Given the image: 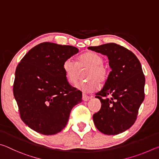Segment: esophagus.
<instances>
[{
	"label": "esophagus",
	"instance_id": "1",
	"mask_svg": "<svg viewBox=\"0 0 159 159\" xmlns=\"http://www.w3.org/2000/svg\"><path fill=\"white\" fill-rule=\"evenodd\" d=\"M82 99H83V101H88V100H89V99H90V97L87 95H86V94H85V93H83Z\"/></svg>",
	"mask_w": 159,
	"mask_h": 159
}]
</instances>
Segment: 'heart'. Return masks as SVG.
I'll use <instances>...</instances> for the list:
<instances>
[{
    "instance_id": "obj_1",
    "label": "heart",
    "mask_w": 159,
    "mask_h": 159,
    "mask_svg": "<svg viewBox=\"0 0 159 159\" xmlns=\"http://www.w3.org/2000/svg\"><path fill=\"white\" fill-rule=\"evenodd\" d=\"M104 59L98 53L88 52L78 58L77 63L74 59L69 58L64 61L63 69L66 79L70 83H75L80 78V70L87 69L84 77L88 80L76 84V87L84 92H93L104 83L109 76V70L104 64Z\"/></svg>"
}]
</instances>
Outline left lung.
<instances>
[{"instance_id": "8db88e82", "label": "left lung", "mask_w": 159, "mask_h": 159, "mask_svg": "<svg viewBox=\"0 0 159 159\" xmlns=\"http://www.w3.org/2000/svg\"><path fill=\"white\" fill-rule=\"evenodd\" d=\"M88 48L107 55L111 69L104 87L96 93L102 107L93 115L94 123L105 134L121 133L135 122L144 99L141 64L134 53L114 43Z\"/></svg>"}]
</instances>
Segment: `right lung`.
Segmentation results:
<instances>
[{"mask_svg":"<svg viewBox=\"0 0 159 159\" xmlns=\"http://www.w3.org/2000/svg\"><path fill=\"white\" fill-rule=\"evenodd\" d=\"M77 48L45 42L26 54L16 68L13 94L21 119L43 134L60 132L73 107L82 101L81 91L69 84L63 69Z\"/></svg>","mask_w":159,"mask_h":159,"instance_id":"right-lung-1","label":"right lung"}]
</instances>
